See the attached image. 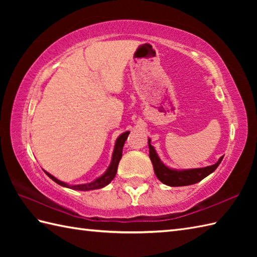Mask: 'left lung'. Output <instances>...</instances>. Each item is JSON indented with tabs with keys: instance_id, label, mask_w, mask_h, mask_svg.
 Returning a JSON list of instances; mask_svg holds the SVG:
<instances>
[{
	"instance_id": "left-lung-1",
	"label": "left lung",
	"mask_w": 257,
	"mask_h": 257,
	"mask_svg": "<svg viewBox=\"0 0 257 257\" xmlns=\"http://www.w3.org/2000/svg\"><path fill=\"white\" fill-rule=\"evenodd\" d=\"M148 146H149V158L154 166V170L157 178L160 181L169 185V187H184V185H190L200 182L205 177L209 176L215 169L219 167L223 157L222 156L216 163L209 167L204 168H195V169H182V170H178V169H173L166 166L165 163L161 161V159L158 156L157 151L154 146H151V139L148 138Z\"/></svg>"
}]
</instances>
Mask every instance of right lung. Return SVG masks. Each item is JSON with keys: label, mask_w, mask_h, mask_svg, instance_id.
<instances>
[{"label": "right lung", "mask_w": 257, "mask_h": 257, "mask_svg": "<svg viewBox=\"0 0 257 257\" xmlns=\"http://www.w3.org/2000/svg\"><path fill=\"white\" fill-rule=\"evenodd\" d=\"M129 134H130V132L122 133L116 139V143H114L113 151H112V156H111L110 165H109V167L107 168V170L103 172L100 177L96 178L94 181H91L89 183H83V184H68L66 182L61 181V180H58L57 178H55L54 176H52V174L48 173L47 171L44 170V172L53 180L54 182H56L57 184L62 185V187H64V188H68V189H72V190H78V191H91V190L105 188L106 185H108L109 183L112 181L114 176H116L119 161L122 157L123 145L125 143V140H127Z\"/></svg>", "instance_id": "add662e5"}]
</instances>
